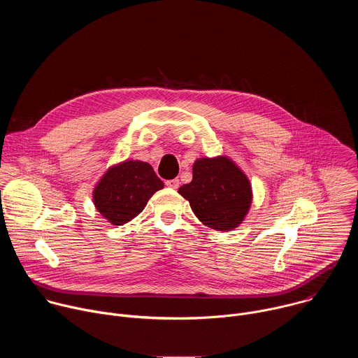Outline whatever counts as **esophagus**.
<instances>
[{
    "label": "esophagus",
    "instance_id": "esophagus-1",
    "mask_svg": "<svg viewBox=\"0 0 358 358\" xmlns=\"http://www.w3.org/2000/svg\"><path fill=\"white\" fill-rule=\"evenodd\" d=\"M166 185H167V187H170V188H173V189H177V188L180 187V181H178L177 178L167 180V181H166Z\"/></svg>",
    "mask_w": 358,
    "mask_h": 358
}]
</instances>
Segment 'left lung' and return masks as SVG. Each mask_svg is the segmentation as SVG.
<instances>
[{
	"label": "left lung",
	"instance_id": "obj_1",
	"mask_svg": "<svg viewBox=\"0 0 358 358\" xmlns=\"http://www.w3.org/2000/svg\"><path fill=\"white\" fill-rule=\"evenodd\" d=\"M178 192L203 225L224 232L242 224L252 203L249 178L227 156L196 159L192 181Z\"/></svg>",
	"mask_w": 358,
	"mask_h": 358
}]
</instances>
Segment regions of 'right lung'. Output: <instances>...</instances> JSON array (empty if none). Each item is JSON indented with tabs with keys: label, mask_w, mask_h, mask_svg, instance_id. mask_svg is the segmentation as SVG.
<instances>
[{
	"label": "right lung",
	"mask_w": 358,
	"mask_h": 358,
	"mask_svg": "<svg viewBox=\"0 0 358 358\" xmlns=\"http://www.w3.org/2000/svg\"><path fill=\"white\" fill-rule=\"evenodd\" d=\"M164 182L155 170L140 160H124L108 169L93 188V203L112 225H124L136 218Z\"/></svg>",
	"instance_id": "add662e5"
}]
</instances>
